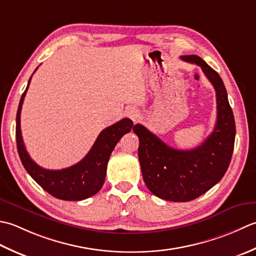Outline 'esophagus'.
I'll list each match as a JSON object with an SVG mask.
<instances>
[{
	"instance_id": "1",
	"label": "esophagus",
	"mask_w": 256,
	"mask_h": 256,
	"mask_svg": "<svg viewBox=\"0 0 256 256\" xmlns=\"http://www.w3.org/2000/svg\"><path fill=\"white\" fill-rule=\"evenodd\" d=\"M126 112V116L128 118L132 119L134 122H137V119L139 118V110H138L137 108H134V107L127 108L126 112Z\"/></svg>"
}]
</instances>
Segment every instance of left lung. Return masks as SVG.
Segmentation results:
<instances>
[{
	"mask_svg": "<svg viewBox=\"0 0 256 256\" xmlns=\"http://www.w3.org/2000/svg\"><path fill=\"white\" fill-rule=\"evenodd\" d=\"M181 60L200 66L214 87L218 116L212 134L199 147L178 150L142 124L134 126L146 186L160 199L174 202L194 200L216 186L228 168L236 140V122L220 75L196 55L181 56Z\"/></svg>",
	"mask_w": 256,
	"mask_h": 256,
	"instance_id": "1",
	"label": "left lung"
}]
</instances>
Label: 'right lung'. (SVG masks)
I'll return each mask as SVG.
<instances>
[{"instance_id": "add662e5", "label": "right lung", "mask_w": 256, "mask_h": 256, "mask_svg": "<svg viewBox=\"0 0 256 256\" xmlns=\"http://www.w3.org/2000/svg\"><path fill=\"white\" fill-rule=\"evenodd\" d=\"M30 78L20 97L16 114V144L18 156L25 170L46 192L57 199L80 201L96 194L105 182L107 164L114 146L124 134L132 130L134 122L128 118H124L120 122L104 129L85 158L70 168L62 170L42 168L30 159L25 149L20 132V110Z\"/></svg>"}]
</instances>
